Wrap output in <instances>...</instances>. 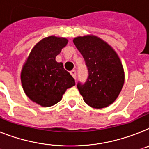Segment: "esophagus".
I'll return each mask as SVG.
<instances>
[{
    "instance_id": "obj_1",
    "label": "esophagus",
    "mask_w": 149,
    "mask_h": 149,
    "mask_svg": "<svg viewBox=\"0 0 149 149\" xmlns=\"http://www.w3.org/2000/svg\"><path fill=\"white\" fill-rule=\"evenodd\" d=\"M70 74L71 76H72L75 79H76V75H77V72H76V71H75L74 70H72L70 71Z\"/></svg>"
}]
</instances>
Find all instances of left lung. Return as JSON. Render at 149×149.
Here are the masks:
<instances>
[{
	"label": "left lung",
	"instance_id": "1",
	"mask_svg": "<svg viewBox=\"0 0 149 149\" xmlns=\"http://www.w3.org/2000/svg\"><path fill=\"white\" fill-rule=\"evenodd\" d=\"M73 43L84 57L88 77L77 88L87 104L103 108L114 102L125 81L124 70L119 56L113 47L93 35L78 36Z\"/></svg>",
	"mask_w": 149,
	"mask_h": 149
}]
</instances>
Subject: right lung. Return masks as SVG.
Here are the masks:
<instances>
[{"instance_id": "1", "label": "right lung", "mask_w": 149, "mask_h": 149, "mask_svg": "<svg viewBox=\"0 0 149 149\" xmlns=\"http://www.w3.org/2000/svg\"><path fill=\"white\" fill-rule=\"evenodd\" d=\"M68 40L51 36L36 44L21 70V82L29 98L42 107H51L62 99L66 90L75 86L72 77L55 60Z\"/></svg>"}]
</instances>
